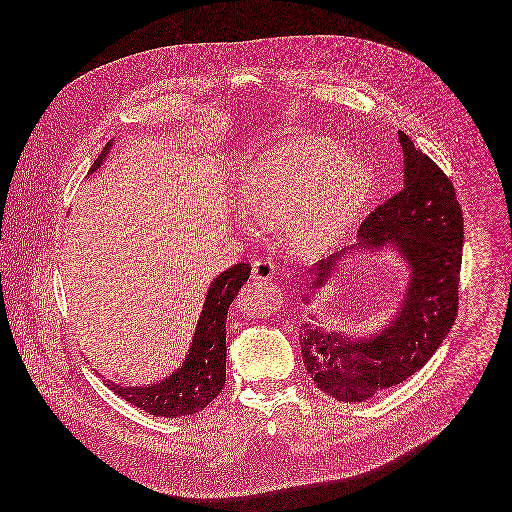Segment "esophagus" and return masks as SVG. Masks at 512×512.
I'll list each match as a JSON object with an SVG mask.
<instances>
[{"instance_id": "esophagus-1", "label": "esophagus", "mask_w": 512, "mask_h": 512, "mask_svg": "<svg viewBox=\"0 0 512 512\" xmlns=\"http://www.w3.org/2000/svg\"><path fill=\"white\" fill-rule=\"evenodd\" d=\"M274 274H276V266L268 258H258L252 264V278L254 280H272Z\"/></svg>"}]
</instances>
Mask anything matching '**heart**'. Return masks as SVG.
Segmentation results:
<instances>
[{"label":"heart","instance_id":"1","mask_svg":"<svg viewBox=\"0 0 512 512\" xmlns=\"http://www.w3.org/2000/svg\"><path fill=\"white\" fill-rule=\"evenodd\" d=\"M370 193L365 163L315 134L292 136L254 157L240 175L246 232L284 228L297 256L327 254L359 219Z\"/></svg>","mask_w":512,"mask_h":512}]
</instances>
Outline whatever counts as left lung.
<instances>
[{"label": "left lung", "instance_id": "left-lung-1", "mask_svg": "<svg viewBox=\"0 0 512 512\" xmlns=\"http://www.w3.org/2000/svg\"><path fill=\"white\" fill-rule=\"evenodd\" d=\"M404 187L366 217L359 244L345 248L301 274L303 303H311L339 266L355 252H396L406 262L408 284L396 315L366 337L301 325V355L317 388L339 402H365L404 382L426 365L447 337L459 305L463 215L451 181L404 134Z\"/></svg>", "mask_w": 512, "mask_h": 512}]
</instances>
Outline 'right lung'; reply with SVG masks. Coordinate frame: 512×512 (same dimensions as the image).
<instances>
[{
  "instance_id": "right-lung-1",
  "label": "right lung",
  "mask_w": 512,
  "mask_h": 512,
  "mask_svg": "<svg viewBox=\"0 0 512 512\" xmlns=\"http://www.w3.org/2000/svg\"><path fill=\"white\" fill-rule=\"evenodd\" d=\"M112 147L100 151L88 173L98 171ZM250 278V266L240 262L219 274L209 290L185 361L169 376L146 386H122L106 380L128 404L163 418L197 414L219 396L226 380V315L238 290Z\"/></svg>"
}]
</instances>
